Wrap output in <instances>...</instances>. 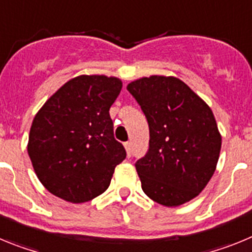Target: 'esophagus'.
<instances>
[{
	"mask_svg": "<svg viewBox=\"0 0 252 252\" xmlns=\"http://www.w3.org/2000/svg\"><path fill=\"white\" fill-rule=\"evenodd\" d=\"M124 145H125V149H126V153H127V157L130 158V155H131V142L130 141L125 142Z\"/></svg>",
	"mask_w": 252,
	"mask_h": 252,
	"instance_id": "esophagus-1",
	"label": "esophagus"
}]
</instances>
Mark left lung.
<instances>
[{
    "instance_id": "left-lung-1",
    "label": "left lung",
    "mask_w": 252,
    "mask_h": 252,
    "mask_svg": "<svg viewBox=\"0 0 252 252\" xmlns=\"http://www.w3.org/2000/svg\"><path fill=\"white\" fill-rule=\"evenodd\" d=\"M127 91L150 131L148 153L135 162L142 190L166 207L189 202L207 186L220 158L222 139L212 110L175 77L140 78Z\"/></svg>"
}]
</instances>
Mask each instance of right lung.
Here are the masks:
<instances>
[{
  "label": "right lung",
  "mask_w": 252,
  "mask_h": 252,
  "mask_svg": "<svg viewBox=\"0 0 252 252\" xmlns=\"http://www.w3.org/2000/svg\"><path fill=\"white\" fill-rule=\"evenodd\" d=\"M122 82L79 75L51 95L35 116L28 153L37 178L51 194L88 202L108 188L126 150L113 136L110 108Z\"/></svg>",
  "instance_id": "1"
}]
</instances>
